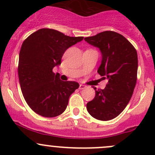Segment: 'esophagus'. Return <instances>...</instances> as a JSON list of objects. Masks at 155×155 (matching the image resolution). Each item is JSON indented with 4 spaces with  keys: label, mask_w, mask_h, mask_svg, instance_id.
Masks as SVG:
<instances>
[{
    "label": "esophagus",
    "mask_w": 155,
    "mask_h": 155,
    "mask_svg": "<svg viewBox=\"0 0 155 155\" xmlns=\"http://www.w3.org/2000/svg\"><path fill=\"white\" fill-rule=\"evenodd\" d=\"M84 88H86V85H84V84H80V87H79L80 89H83Z\"/></svg>",
    "instance_id": "obj_1"
}]
</instances>
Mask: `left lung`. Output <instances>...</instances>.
Listing matches in <instances>:
<instances>
[{"instance_id": "1", "label": "left lung", "mask_w": 155, "mask_h": 155, "mask_svg": "<svg viewBox=\"0 0 155 155\" xmlns=\"http://www.w3.org/2000/svg\"><path fill=\"white\" fill-rule=\"evenodd\" d=\"M84 40L101 51L98 73L108 81L104 89L93 87L95 96L87 104V111L98 120H111L124 110L133 95L138 68L137 51L125 37L113 31L101 32Z\"/></svg>"}]
</instances>
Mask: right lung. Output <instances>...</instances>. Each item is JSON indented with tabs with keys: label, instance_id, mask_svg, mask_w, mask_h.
<instances>
[{
	"label": "right lung",
	"instance_id": "1",
	"mask_svg": "<svg viewBox=\"0 0 155 155\" xmlns=\"http://www.w3.org/2000/svg\"><path fill=\"white\" fill-rule=\"evenodd\" d=\"M84 39L56 30L43 28L22 43L18 73L21 89L29 107L44 117H55L66 109L70 95L79 87L75 81H63L53 68L61 64L65 51Z\"/></svg>",
	"mask_w": 155,
	"mask_h": 155
}]
</instances>
